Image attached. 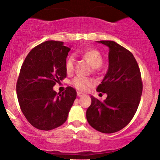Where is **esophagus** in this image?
Instances as JSON below:
<instances>
[{
    "mask_svg": "<svg viewBox=\"0 0 160 160\" xmlns=\"http://www.w3.org/2000/svg\"><path fill=\"white\" fill-rule=\"evenodd\" d=\"M83 94L81 93V92H77V96L80 97V96H83Z\"/></svg>",
    "mask_w": 160,
    "mask_h": 160,
    "instance_id": "1",
    "label": "esophagus"
}]
</instances>
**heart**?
<instances>
[{
  "mask_svg": "<svg viewBox=\"0 0 160 160\" xmlns=\"http://www.w3.org/2000/svg\"><path fill=\"white\" fill-rule=\"evenodd\" d=\"M81 54L83 58L88 62L92 68H99L102 65L103 58L98 50H95V49H89V50L82 52ZM74 65H75V58L73 56H69L65 62V71L67 74L70 75L73 72ZM93 83L94 82L92 80L82 77H74L71 81V84L73 87L80 92L87 91L88 88L92 87Z\"/></svg>",
  "mask_w": 160,
  "mask_h": 160,
  "instance_id": "heart-1",
  "label": "heart"
}]
</instances>
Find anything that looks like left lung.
I'll list each match as a JSON object with an SVG mask.
<instances>
[{
  "instance_id": "8db88e82",
  "label": "left lung",
  "mask_w": 160,
  "mask_h": 160,
  "mask_svg": "<svg viewBox=\"0 0 160 160\" xmlns=\"http://www.w3.org/2000/svg\"><path fill=\"white\" fill-rule=\"evenodd\" d=\"M109 47V68L97 87L106 93L104 101L91 96L92 104L86 112L88 122L96 130L113 133L130 122L138 108L142 95L141 71L129 50L114 41H98Z\"/></svg>"
}]
</instances>
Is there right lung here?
I'll list each match as a JSON object with an SVG mask.
<instances>
[{"label":"right lung","mask_w":160,"mask_h":160,"mask_svg":"<svg viewBox=\"0 0 160 160\" xmlns=\"http://www.w3.org/2000/svg\"><path fill=\"white\" fill-rule=\"evenodd\" d=\"M69 50L63 42H44L29 52L19 71L16 82L19 107L29 123L40 130H51L65 123L77 98L72 87L58 95L53 89L66 77Z\"/></svg>","instance_id":"obj_1"}]
</instances>
